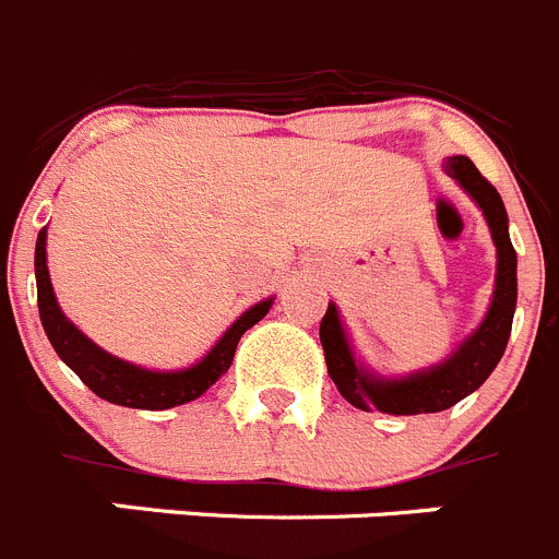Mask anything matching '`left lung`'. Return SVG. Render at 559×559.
Returning <instances> with one entry per match:
<instances>
[{
	"instance_id": "left-lung-1",
	"label": "left lung",
	"mask_w": 559,
	"mask_h": 559,
	"mask_svg": "<svg viewBox=\"0 0 559 559\" xmlns=\"http://www.w3.org/2000/svg\"><path fill=\"white\" fill-rule=\"evenodd\" d=\"M443 168L474 197V202L483 207L485 218H488L496 258H499L493 301H490V310L479 330L447 362H440L429 371L404 377V380H377V377L362 371V366H357L355 357H352L349 341L343 335L335 305L326 307L319 330L326 371H330L341 396L355 404L357 409H368V413L382 409L391 416H418V413H440V409L454 407L460 399L474 393L488 380L507 349V337L513 330L519 283H515V249L510 243V235H507L504 202H501L499 191L465 155L447 157Z\"/></svg>"
}]
</instances>
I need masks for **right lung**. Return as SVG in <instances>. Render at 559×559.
<instances>
[{"instance_id": "right-lung-1", "label": "right lung", "mask_w": 559, "mask_h": 559, "mask_svg": "<svg viewBox=\"0 0 559 559\" xmlns=\"http://www.w3.org/2000/svg\"><path fill=\"white\" fill-rule=\"evenodd\" d=\"M35 283H38L40 324H44L46 337L55 346L60 360L99 399L135 409H168L202 396L233 366L240 335L249 326L258 324L271 307V299L249 307L224 332V337L213 346V352L202 357L197 366L186 368V371H146V368L107 355L105 349H99L94 341H88L60 313L52 283H49V269H46V229H40L38 243H35Z\"/></svg>"}]
</instances>
